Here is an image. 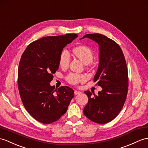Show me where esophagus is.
Instances as JSON below:
<instances>
[{
    "mask_svg": "<svg viewBox=\"0 0 148 148\" xmlns=\"http://www.w3.org/2000/svg\"><path fill=\"white\" fill-rule=\"evenodd\" d=\"M81 91H77V90H75L74 91V94L76 95H79V94H80L81 93Z\"/></svg>",
    "mask_w": 148,
    "mask_h": 148,
    "instance_id": "1",
    "label": "esophagus"
}]
</instances>
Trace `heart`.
Segmentation results:
<instances>
[{"label":"heart","mask_w":148,"mask_h":148,"mask_svg":"<svg viewBox=\"0 0 148 148\" xmlns=\"http://www.w3.org/2000/svg\"><path fill=\"white\" fill-rule=\"evenodd\" d=\"M73 51L75 56L79 58L82 62L85 64L86 68L88 69L91 67V63L93 60L94 54L93 51L90 47L85 45H80L75 47ZM70 61L69 52L66 49H63L61 51L58 59L59 66L62 68H66L69 66ZM66 79L69 83L76 85L79 82H84L86 80V77L84 74L70 73L67 75Z\"/></svg>","instance_id":"b5f03b06"}]
</instances>
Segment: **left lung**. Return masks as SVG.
Segmentation results:
<instances>
[{"label": "left lung", "mask_w": 148, "mask_h": 148, "mask_svg": "<svg viewBox=\"0 0 148 148\" xmlns=\"http://www.w3.org/2000/svg\"><path fill=\"white\" fill-rule=\"evenodd\" d=\"M84 38L99 46V67L94 82L97 81L103 90L98 95L84 91L88 102L83 112L90 121L103 124L114 119L125 103L129 86L127 66L121 48L115 41L99 33L87 34L82 39Z\"/></svg>", "instance_id": "left-lung-1"}]
</instances>
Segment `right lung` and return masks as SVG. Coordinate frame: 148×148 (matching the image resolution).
Here are the masks:
<instances>
[{
  "instance_id": "1",
  "label": "right lung",
  "mask_w": 148,
  "mask_h": 148,
  "mask_svg": "<svg viewBox=\"0 0 148 148\" xmlns=\"http://www.w3.org/2000/svg\"><path fill=\"white\" fill-rule=\"evenodd\" d=\"M78 36L74 33L45 36L31 43L19 61L18 84L25 108L33 117L49 124L66 112L74 90L68 86L55 90L50 82L58 70L61 51Z\"/></svg>"
}]
</instances>
